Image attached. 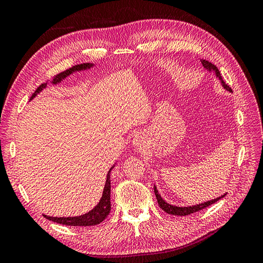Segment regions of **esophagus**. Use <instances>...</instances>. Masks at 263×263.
<instances>
[{"label": "esophagus", "instance_id": "1", "mask_svg": "<svg viewBox=\"0 0 263 263\" xmlns=\"http://www.w3.org/2000/svg\"><path fill=\"white\" fill-rule=\"evenodd\" d=\"M133 146L137 149H141L144 146V139L142 135L137 134L133 139Z\"/></svg>", "mask_w": 263, "mask_h": 263}]
</instances>
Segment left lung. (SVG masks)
Returning <instances> with one entry per match:
<instances>
[{
	"instance_id": "left-lung-1",
	"label": "left lung",
	"mask_w": 263,
	"mask_h": 263,
	"mask_svg": "<svg viewBox=\"0 0 263 263\" xmlns=\"http://www.w3.org/2000/svg\"><path fill=\"white\" fill-rule=\"evenodd\" d=\"M201 64H202V66H203V68H205V69H207V70H209V71H215V72H216V76L219 78V80L221 81L222 86L224 87L226 90H228L229 92H232L231 87H230L224 81L222 80V77H221V74H220V71L218 70V68H217L215 65L211 64L210 62H208V61H206V60H201ZM154 192H155V195H156V198H157L159 207H160L164 212H167V213H169V215H172V216H181V217H182V216H189V215H191V213H195V212H197V211H199V210L205 209V208L209 207L210 205H212V203L217 202L219 199L223 198V197H224V196L227 195V194H224V195H222V196H220V197H218V198H216V199L208 200V201H206V202H201V203H198V205H195V206L178 207V206L170 205V203H168L167 201H164V199H162V197L160 196V194H158V191H157V187H156V186H154Z\"/></svg>"
}]
</instances>
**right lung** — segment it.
<instances>
[{
  "instance_id": "obj_1",
  "label": "right lung",
  "mask_w": 263,
  "mask_h": 263,
  "mask_svg": "<svg viewBox=\"0 0 263 263\" xmlns=\"http://www.w3.org/2000/svg\"><path fill=\"white\" fill-rule=\"evenodd\" d=\"M93 67V64H89V63H84V64H80V65H76L69 69H67L61 73H58L57 76L54 77V79L52 80L53 84H57L60 83L63 79H65L66 77H68L69 74H71L74 71H80V70H85L89 69V68ZM44 87H46V83H42L40 86L37 87L35 90V92L32 94V96L30 97V100H32L33 97L40 93ZM115 166H112L110 168V170L107 173V179H106V183H105V187L103 191V195L102 198L100 200V202L97 205L85 215L79 216V217H68V218H57V217H48L43 215L47 220L60 223V224H64V226H70V227H91V226H96L100 224L102 221H104L107 216L109 215L111 206H110V171Z\"/></svg>"
}]
</instances>
